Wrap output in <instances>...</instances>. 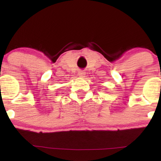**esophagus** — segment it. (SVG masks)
I'll return each instance as SVG.
<instances>
[{
    "label": "esophagus",
    "mask_w": 161,
    "mask_h": 161,
    "mask_svg": "<svg viewBox=\"0 0 161 161\" xmlns=\"http://www.w3.org/2000/svg\"><path fill=\"white\" fill-rule=\"evenodd\" d=\"M85 75H86V73H85L84 71H79V76L83 77Z\"/></svg>",
    "instance_id": "34e87169"
}]
</instances>
